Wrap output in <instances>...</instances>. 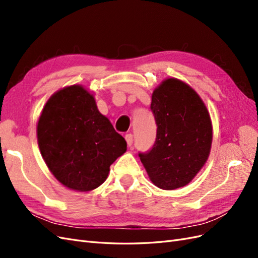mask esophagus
<instances>
[{
    "label": "esophagus",
    "instance_id": "obj_1",
    "mask_svg": "<svg viewBox=\"0 0 258 258\" xmlns=\"http://www.w3.org/2000/svg\"><path fill=\"white\" fill-rule=\"evenodd\" d=\"M124 139H126V141H127L128 146H131V145H132V143H134V136H132L131 134L126 135V137H124Z\"/></svg>",
    "mask_w": 258,
    "mask_h": 258
}]
</instances>
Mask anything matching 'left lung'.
I'll use <instances>...</instances> for the list:
<instances>
[{
  "label": "left lung",
  "mask_w": 258,
  "mask_h": 258,
  "mask_svg": "<svg viewBox=\"0 0 258 258\" xmlns=\"http://www.w3.org/2000/svg\"><path fill=\"white\" fill-rule=\"evenodd\" d=\"M157 124L152 150L139 154L152 183L161 189L184 187L205 166L213 139L208 108L188 84L170 77L152 93Z\"/></svg>",
  "instance_id": "1"
}]
</instances>
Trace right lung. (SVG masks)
<instances>
[{
  "label": "right lung",
  "mask_w": 258,
  "mask_h": 258,
  "mask_svg": "<svg viewBox=\"0 0 258 258\" xmlns=\"http://www.w3.org/2000/svg\"><path fill=\"white\" fill-rule=\"evenodd\" d=\"M36 136L51 174L76 191H90L103 184L112 163L127 151L124 139L99 112L92 93L77 84L47 100Z\"/></svg>",
  "instance_id": "obj_1"
}]
</instances>
